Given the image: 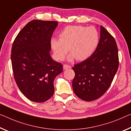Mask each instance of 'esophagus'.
I'll use <instances>...</instances> for the list:
<instances>
[{
    "mask_svg": "<svg viewBox=\"0 0 131 131\" xmlns=\"http://www.w3.org/2000/svg\"><path fill=\"white\" fill-rule=\"evenodd\" d=\"M71 66H69V65H67V64H64L63 66V68L64 70H67V69H70V68H71Z\"/></svg>",
    "mask_w": 131,
    "mask_h": 131,
    "instance_id": "1",
    "label": "esophagus"
}]
</instances>
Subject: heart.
<instances>
[{"mask_svg":"<svg viewBox=\"0 0 131 131\" xmlns=\"http://www.w3.org/2000/svg\"><path fill=\"white\" fill-rule=\"evenodd\" d=\"M59 40L51 39L50 45L56 59L63 61L69 49L71 54L68 61L76 59L82 61L91 57L99 43L98 32L94 27L81 25L68 26L62 30L59 35Z\"/></svg>","mask_w":131,"mask_h":131,"instance_id":"obj_1","label":"heart"}]
</instances>
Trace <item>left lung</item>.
<instances>
[{
  "instance_id": "8db88e82",
  "label": "left lung",
  "mask_w": 131,
  "mask_h": 131,
  "mask_svg": "<svg viewBox=\"0 0 131 131\" xmlns=\"http://www.w3.org/2000/svg\"><path fill=\"white\" fill-rule=\"evenodd\" d=\"M100 39L91 57L75 64L72 88L78 97L86 101L97 100L111 84L119 66L115 40L104 28L100 27Z\"/></svg>"
}]
</instances>
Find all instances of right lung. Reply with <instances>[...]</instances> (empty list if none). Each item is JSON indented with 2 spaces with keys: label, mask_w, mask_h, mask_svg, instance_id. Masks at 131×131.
Wrapping results in <instances>:
<instances>
[{
  "label": "right lung",
  "mask_w": 131,
  "mask_h": 131,
  "mask_svg": "<svg viewBox=\"0 0 131 131\" xmlns=\"http://www.w3.org/2000/svg\"><path fill=\"white\" fill-rule=\"evenodd\" d=\"M56 21L33 20L14 40L11 60L14 78L26 98L43 102L54 94V80L63 71V65L50 56L51 36Z\"/></svg>",
  "instance_id": "1"
}]
</instances>
